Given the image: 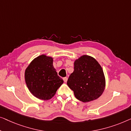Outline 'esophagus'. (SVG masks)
Instances as JSON below:
<instances>
[{"label": "esophagus", "instance_id": "esophagus-1", "mask_svg": "<svg viewBox=\"0 0 131 131\" xmlns=\"http://www.w3.org/2000/svg\"><path fill=\"white\" fill-rule=\"evenodd\" d=\"M63 80L64 81V82H67V81H68V78H67V77H64V78H63Z\"/></svg>", "mask_w": 131, "mask_h": 131}]
</instances>
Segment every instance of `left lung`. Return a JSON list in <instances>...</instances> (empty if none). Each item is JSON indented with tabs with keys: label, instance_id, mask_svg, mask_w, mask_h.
I'll return each mask as SVG.
<instances>
[{
	"label": "left lung",
	"instance_id": "obj_1",
	"mask_svg": "<svg viewBox=\"0 0 131 131\" xmlns=\"http://www.w3.org/2000/svg\"><path fill=\"white\" fill-rule=\"evenodd\" d=\"M103 69L94 58L84 55L74 62V71L67 84L78 100L88 102L98 99L105 88Z\"/></svg>",
	"mask_w": 131,
	"mask_h": 131
}]
</instances>
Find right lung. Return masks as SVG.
<instances>
[{
  "label": "right lung",
  "instance_id": "obj_1",
  "mask_svg": "<svg viewBox=\"0 0 131 131\" xmlns=\"http://www.w3.org/2000/svg\"><path fill=\"white\" fill-rule=\"evenodd\" d=\"M25 80L33 95L41 100H49L63 84L53 65V58L41 55L34 59L27 68Z\"/></svg>",
  "mask_w": 131,
  "mask_h": 131
}]
</instances>
